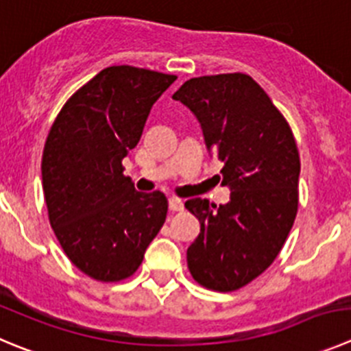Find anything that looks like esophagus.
Here are the masks:
<instances>
[{
    "label": "esophagus",
    "instance_id": "esophagus-1",
    "mask_svg": "<svg viewBox=\"0 0 351 351\" xmlns=\"http://www.w3.org/2000/svg\"><path fill=\"white\" fill-rule=\"evenodd\" d=\"M169 209L171 211H183V201L178 197H169Z\"/></svg>",
    "mask_w": 351,
    "mask_h": 351
}]
</instances>
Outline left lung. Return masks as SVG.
<instances>
[{"mask_svg":"<svg viewBox=\"0 0 351 351\" xmlns=\"http://www.w3.org/2000/svg\"><path fill=\"white\" fill-rule=\"evenodd\" d=\"M197 116L220 160L228 204L189 199L201 223L186 250L197 284L230 293L253 282L277 258L298 213L300 152L293 130L263 88L242 72L192 77L173 95Z\"/></svg>","mask_w":351,"mask_h":351,"instance_id":"8db88e82","label":"left lung"}]
</instances>
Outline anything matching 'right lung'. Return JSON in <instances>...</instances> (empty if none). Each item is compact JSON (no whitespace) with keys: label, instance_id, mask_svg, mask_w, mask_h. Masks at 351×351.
Segmentation results:
<instances>
[{"label":"right lung","instance_id":"add662e5","mask_svg":"<svg viewBox=\"0 0 351 351\" xmlns=\"http://www.w3.org/2000/svg\"><path fill=\"white\" fill-rule=\"evenodd\" d=\"M176 76L112 65L72 95L48 133L41 175L48 220L71 263L98 282L138 270L168 213L162 192L135 191L123 159Z\"/></svg>","mask_w":351,"mask_h":351}]
</instances>
